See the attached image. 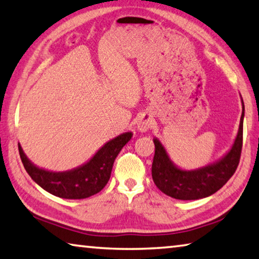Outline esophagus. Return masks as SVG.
<instances>
[{
  "label": "esophagus",
  "mask_w": 259,
  "mask_h": 259,
  "mask_svg": "<svg viewBox=\"0 0 259 259\" xmlns=\"http://www.w3.org/2000/svg\"><path fill=\"white\" fill-rule=\"evenodd\" d=\"M153 123H154V120L150 114H143L137 120V130L140 133H146L152 128Z\"/></svg>",
  "instance_id": "obj_1"
}]
</instances>
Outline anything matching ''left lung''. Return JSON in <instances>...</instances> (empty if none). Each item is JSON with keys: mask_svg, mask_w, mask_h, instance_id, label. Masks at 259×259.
Segmentation results:
<instances>
[{"mask_svg": "<svg viewBox=\"0 0 259 259\" xmlns=\"http://www.w3.org/2000/svg\"><path fill=\"white\" fill-rule=\"evenodd\" d=\"M241 103L242 114L234 143L221 159L212 163L192 170L179 168L170 159L168 152L160 140L156 137L153 138L155 154L152 163V177L161 192L177 200H199L210 196L225 185L238 168L242 150L244 117L242 97Z\"/></svg>", "mask_w": 259, "mask_h": 259, "instance_id": "1", "label": "left lung"}]
</instances>
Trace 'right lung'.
<instances>
[{
    "label": "right lung",
    "mask_w": 259,
    "mask_h": 259,
    "mask_svg": "<svg viewBox=\"0 0 259 259\" xmlns=\"http://www.w3.org/2000/svg\"><path fill=\"white\" fill-rule=\"evenodd\" d=\"M133 137V133H123L108 140L85 163L66 171H50L30 161L18 144L19 154L30 178L50 194L63 199H85L97 194L106 186L116 156Z\"/></svg>",
    "instance_id": "add662e5"
}]
</instances>
